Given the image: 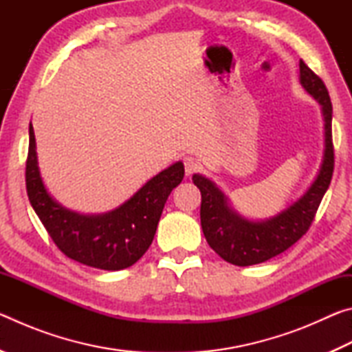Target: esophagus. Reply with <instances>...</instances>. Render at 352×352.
Instances as JSON below:
<instances>
[{
  "label": "esophagus",
  "mask_w": 352,
  "mask_h": 352,
  "mask_svg": "<svg viewBox=\"0 0 352 352\" xmlns=\"http://www.w3.org/2000/svg\"><path fill=\"white\" fill-rule=\"evenodd\" d=\"M183 164H184V172H186V175H192L194 172H197L200 169L199 160L194 157H184Z\"/></svg>",
  "instance_id": "34e87169"
}]
</instances>
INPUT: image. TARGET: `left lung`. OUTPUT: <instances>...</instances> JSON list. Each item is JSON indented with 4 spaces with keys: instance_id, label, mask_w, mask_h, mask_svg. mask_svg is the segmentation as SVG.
I'll list each match as a JSON object with an SVG mask.
<instances>
[{
    "instance_id": "obj_1",
    "label": "left lung",
    "mask_w": 352,
    "mask_h": 352,
    "mask_svg": "<svg viewBox=\"0 0 352 352\" xmlns=\"http://www.w3.org/2000/svg\"><path fill=\"white\" fill-rule=\"evenodd\" d=\"M300 82L314 99L318 100L324 119L323 163L315 182L301 199L278 216L252 222L230 206L228 199L211 180L195 174L192 182L200 189V222L206 242L220 258L230 264L247 267L269 261L294 245L307 233L317 214L333 172L332 104L324 82L300 60Z\"/></svg>"
}]
</instances>
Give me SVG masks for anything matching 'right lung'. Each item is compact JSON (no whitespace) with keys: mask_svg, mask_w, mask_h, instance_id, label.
<instances>
[{"mask_svg":"<svg viewBox=\"0 0 352 352\" xmlns=\"http://www.w3.org/2000/svg\"><path fill=\"white\" fill-rule=\"evenodd\" d=\"M184 166L177 162L151 178L127 201L105 214L83 216L47 194L41 182L35 135L29 124L26 190L34 211L63 254L100 270H122L147 252L172 189L182 183Z\"/></svg>","mask_w":352,"mask_h":352,"instance_id":"obj_1","label":"right lung"}]
</instances>
